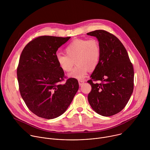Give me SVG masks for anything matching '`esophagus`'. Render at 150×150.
<instances>
[{"label": "esophagus", "mask_w": 150, "mask_h": 150, "mask_svg": "<svg viewBox=\"0 0 150 150\" xmlns=\"http://www.w3.org/2000/svg\"><path fill=\"white\" fill-rule=\"evenodd\" d=\"M84 82H85V81L83 80V79H79V80H78V83H79V85H82L84 83Z\"/></svg>", "instance_id": "esophagus-1"}]
</instances>
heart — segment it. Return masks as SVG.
<instances>
[{"mask_svg": "<svg viewBox=\"0 0 150 150\" xmlns=\"http://www.w3.org/2000/svg\"><path fill=\"white\" fill-rule=\"evenodd\" d=\"M65 54H57L56 62L63 72H70L74 67V61L76 67L68 74L69 78L83 79L88 71H93L98 65L101 57V48L96 38L76 39L71 41L65 49Z\"/></svg>", "mask_w": 150, "mask_h": 150, "instance_id": "1", "label": "heart"}]
</instances>
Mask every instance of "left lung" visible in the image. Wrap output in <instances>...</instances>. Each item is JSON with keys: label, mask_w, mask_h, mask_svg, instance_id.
<instances>
[{"label": "left lung", "mask_w": 150, "mask_h": 150, "mask_svg": "<svg viewBox=\"0 0 150 150\" xmlns=\"http://www.w3.org/2000/svg\"><path fill=\"white\" fill-rule=\"evenodd\" d=\"M87 35L96 37L101 48L98 65L88 81L92 88L88 100L97 113L113 116L124 109L132 94V64L124 46L114 35L104 30H96ZM93 80L102 83L94 84Z\"/></svg>", "instance_id": "1"}]
</instances>
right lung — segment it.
I'll return each mask as SVG.
<instances>
[{"mask_svg": "<svg viewBox=\"0 0 150 150\" xmlns=\"http://www.w3.org/2000/svg\"><path fill=\"white\" fill-rule=\"evenodd\" d=\"M70 38L38 37L21 53L17 68L21 96L28 108L40 117L52 119L62 115L78 90L75 78L60 83L65 74L56 62V52Z\"/></svg>", "mask_w": 150, "mask_h": 150, "instance_id": "add662e5", "label": "right lung"}]
</instances>
